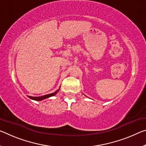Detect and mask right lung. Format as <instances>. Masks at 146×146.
<instances>
[{
	"mask_svg": "<svg viewBox=\"0 0 146 146\" xmlns=\"http://www.w3.org/2000/svg\"><path fill=\"white\" fill-rule=\"evenodd\" d=\"M60 88V87L59 89L57 90L56 92H54V93H52V94H47V95H45V96H40V97H32V96H27L29 97L30 99H33V100H35V101H41V100H43V99H47V98H50V97H52V96H55V95H56L58 93V92H59Z\"/></svg>",
	"mask_w": 146,
	"mask_h": 146,
	"instance_id": "obj_1",
	"label": "right lung"
}]
</instances>
